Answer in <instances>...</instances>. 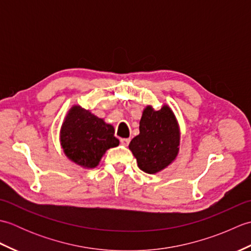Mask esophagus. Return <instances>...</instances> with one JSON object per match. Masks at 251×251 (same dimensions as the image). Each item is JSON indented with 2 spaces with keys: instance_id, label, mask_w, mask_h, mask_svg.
I'll return each mask as SVG.
<instances>
[{
  "instance_id": "esophagus-1",
  "label": "esophagus",
  "mask_w": 251,
  "mask_h": 251,
  "mask_svg": "<svg viewBox=\"0 0 251 251\" xmlns=\"http://www.w3.org/2000/svg\"><path fill=\"white\" fill-rule=\"evenodd\" d=\"M129 142H130V139H128V138H127V139H121V145L122 146H124V147H128V145H129Z\"/></svg>"
}]
</instances>
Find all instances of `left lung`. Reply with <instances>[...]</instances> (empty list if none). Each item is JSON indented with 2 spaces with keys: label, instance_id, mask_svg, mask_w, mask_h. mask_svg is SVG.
Listing matches in <instances>:
<instances>
[{
  "label": "left lung",
  "instance_id": "obj_1",
  "mask_svg": "<svg viewBox=\"0 0 251 251\" xmlns=\"http://www.w3.org/2000/svg\"><path fill=\"white\" fill-rule=\"evenodd\" d=\"M139 135L132 138L129 150L142 172L154 175L168 167L179 153L180 127L173 110L147 105L139 123Z\"/></svg>",
  "mask_w": 251,
  "mask_h": 251
}]
</instances>
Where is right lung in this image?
Returning a JSON list of instances; mask_svg holds the SVG:
<instances>
[{
  "label": "right lung",
  "mask_w": 251,
  "mask_h": 251,
  "mask_svg": "<svg viewBox=\"0 0 251 251\" xmlns=\"http://www.w3.org/2000/svg\"><path fill=\"white\" fill-rule=\"evenodd\" d=\"M114 127L81 105L68 111L60 128V146L71 162L85 169L99 165L106 150L117 147Z\"/></svg>",
  "instance_id": "right-lung-1"
}]
</instances>
